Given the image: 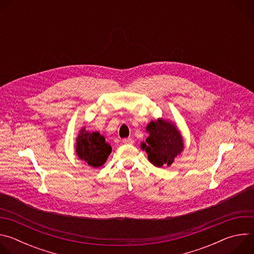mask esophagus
I'll return each instance as SVG.
<instances>
[{
  "instance_id": "esophagus-1",
  "label": "esophagus",
  "mask_w": 254,
  "mask_h": 254,
  "mask_svg": "<svg viewBox=\"0 0 254 254\" xmlns=\"http://www.w3.org/2000/svg\"><path fill=\"white\" fill-rule=\"evenodd\" d=\"M124 143H133V139L131 137H127V138H123L122 140Z\"/></svg>"
}]
</instances>
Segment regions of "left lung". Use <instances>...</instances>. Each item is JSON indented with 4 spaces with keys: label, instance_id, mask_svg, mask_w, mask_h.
<instances>
[{
    "label": "left lung",
    "instance_id": "8db88e82",
    "mask_svg": "<svg viewBox=\"0 0 254 254\" xmlns=\"http://www.w3.org/2000/svg\"><path fill=\"white\" fill-rule=\"evenodd\" d=\"M147 130L150 135L140 147L147 152L149 161L159 168L165 165L170 166L183 151L184 144L181 133L174 124L163 119L151 122Z\"/></svg>",
    "mask_w": 254,
    "mask_h": 254
}]
</instances>
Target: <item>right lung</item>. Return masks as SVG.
Instances as JSON below:
<instances>
[{
	"instance_id": "right-lung-1",
	"label": "right lung",
	"mask_w": 254,
	"mask_h": 254,
	"mask_svg": "<svg viewBox=\"0 0 254 254\" xmlns=\"http://www.w3.org/2000/svg\"><path fill=\"white\" fill-rule=\"evenodd\" d=\"M112 153V147L97 131L87 132L83 127L76 138V154L93 168L102 166Z\"/></svg>"
}]
</instances>
